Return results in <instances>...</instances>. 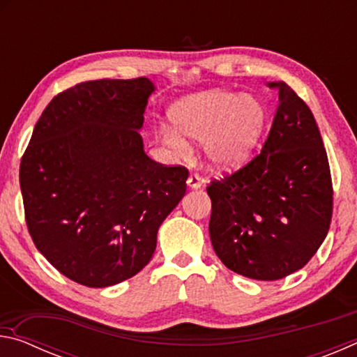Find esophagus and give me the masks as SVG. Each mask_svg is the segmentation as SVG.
Returning <instances> with one entry per match:
<instances>
[{"instance_id":"34e87169","label":"esophagus","mask_w":357,"mask_h":357,"mask_svg":"<svg viewBox=\"0 0 357 357\" xmlns=\"http://www.w3.org/2000/svg\"><path fill=\"white\" fill-rule=\"evenodd\" d=\"M203 184H204V179L197 173H192L189 179H187V185H189L190 189H200Z\"/></svg>"}]
</instances>
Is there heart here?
Instances as JSON below:
<instances>
[{"label": "heart", "mask_w": 357, "mask_h": 357, "mask_svg": "<svg viewBox=\"0 0 357 357\" xmlns=\"http://www.w3.org/2000/svg\"><path fill=\"white\" fill-rule=\"evenodd\" d=\"M170 118L178 132L170 128L160 130L162 142L168 148L178 154L187 153L189 143L184 135L203 142L209 167L233 172L245 165L255 153L268 123V112L263 102L253 96L208 91L176 102Z\"/></svg>", "instance_id": "obj_1"}]
</instances>
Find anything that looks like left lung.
Returning <instances> with one entry per match:
<instances>
[{"mask_svg": "<svg viewBox=\"0 0 357 357\" xmlns=\"http://www.w3.org/2000/svg\"><path fill=\"white\" fill-rule=\"evenodd\" d=\"M261 153L208 185L215 255L255 280H279L309 263L328 234L332 181L310 108L285 82Z\"/></svg>", "mask_w": 357, "mask_h": 357, "instance_id": "left-lung-1", "label": "left lung"}]
</instances>
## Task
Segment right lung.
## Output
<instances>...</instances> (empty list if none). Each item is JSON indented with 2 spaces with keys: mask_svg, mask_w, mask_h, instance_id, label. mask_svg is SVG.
<instances>
[{
  "mask_svg": "<svg viewBox=\"0 0 357 357\" xmlns=\"http://www.w3.org/2000/svg\"><path fill=\"white\" fill-rule=\"evenodd\" d=\"M154 84L78 83L42 112L20 162L33 243L80 285L104 288L149 263L157 231L185 193L187 168L149 159L140 135Z\"/></svg>",
  "mask_w": 357,
  "mask_h": 357,
  "instance_id": "add662e5",
  "label": "right lung"
}]
</instances>
